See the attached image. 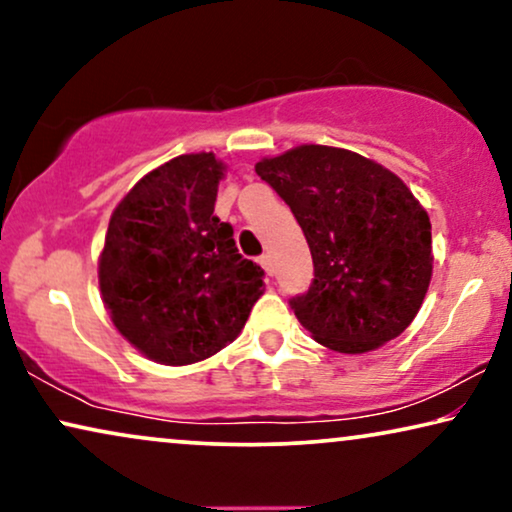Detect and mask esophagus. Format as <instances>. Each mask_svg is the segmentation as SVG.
Returning <instances> with one entry per match:
<instances>
[{
	"mask_svg": "<svg viewBox=\"0 0 512 512\" xmlns=\"http://www.w3.org/2000/svg\"><path fill=\"white\" fill-rule=\"evenodd\" d=\"M258 263H261V268L268 272V275H272V258L268 254H263L261 258H258Z\"/></svg>",
	"mask_w": 512,
	"mask_h": 512,
	"instance_id": "esophagus-1",
	"label": "esophagus"
}]
</instances>
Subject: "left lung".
I'll return each mask as SVG.
<instances>
[{"label": "left lung", "instance_id": "1", "mask_svg": "<svg viewBox=\"0 0 512 512\" xmlns=\"http://www.w3.org/2000/svg\"><path fill=\"white\" fill-rule=\"evenodd\" d=\"M310 244L314 279L291 307L312 338L363 354L412 324L431 282V221L410 188L359 153L303 144L256 163Z\"/></svg>", "mask_w": 512, "mask_h": 512}]
</instances>
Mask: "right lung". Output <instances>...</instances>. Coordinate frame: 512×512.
Listing matches in <instances>:
<instances>
[{
	"label": "right lung",
	"mask_w": 512,
	"mask_h": 512,
	"mask_svg": "<svg viewBox=\"0 0 512 512\" xmlns=\"http://www.w3.org/2000/svg\"><path fill=\"white\" fill-rule=\"evenodd\" d=\"M223 163L172 158L118 202L100 254L111 321L151 361L188 366L233 342L263 296V270L214 216Z\"/></svg>",
	"instance_id": "add662e5"
}]
</instances>
